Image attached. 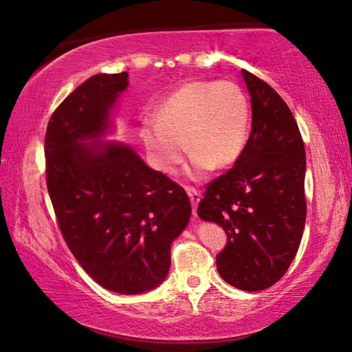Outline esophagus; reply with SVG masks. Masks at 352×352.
I'll use <instances>...</instances> for the list:
<instances>
[{
    "label": "esophagus",
    "mask_w": 352,
    "mask_h": 352,
    "mask_svg": "<svg viewBox=\"0 0 352 352\" xmlns=\"http://www.w3.org/2000/svg\"><path fill=\"white\" fill-rule=\"evenodd\" d=\"M184 189H186V192H188L189 199H190V203H192V210H194V215H195V213H197V204L199 201V192L195 188H192V186H186Z\"/></svg>",
    "instance_id": "1"
}]
</instances>
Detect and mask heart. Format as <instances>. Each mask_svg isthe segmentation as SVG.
Instances as JSON below:
<instances>
[{"mask_svg":"<svg viewBox=\"0 0 352 352\" xmlns=\"http://www.w3.org/2000/svg\"><path fill=\"white\" fill-rule=\"evenodd\" d=\"M249 125V100L236 84L197 80L172 93L158 109V119L144 117L142 139L151 160L168 174L182 164L188 142L194 153L188 175L201 180L213 166L227 168L238 160Z\"/></svg>","mask_w":352,"mask_h":352,"instance_id":"1","label":"heart"}]
</instances>
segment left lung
Here are the masks:
<instances>
[{
  "label": "left lung",
  "mask_w": 352,
  "mask_h": 352,
  "mask_svg": "<svg viewBox=\"0 0 352 352\" xmlns=\"http://www.w3.org/2000/svg\"><path fill=\"white\" fill-rule=\"evenodd\" d=\"M252 98V133L243 154L206 184L198 217L219 224L227 244L219 276L259 292L284 276L305 227V146L292 109L274 89L241 70Z\"/></svg>",
  "instance_id": "obj_1"
}]
</instances>
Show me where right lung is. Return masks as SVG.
Returning a JSON list of instances; mask_svg holds the SVG:
<instances>
[{
  "label": "right lung",
  "mask_w": 352,
  "mask_h": 352,
  "mask_svg": "<svg viewBox=\"0 0 352 352\" xmlns=\"http://www.w3.org/2000/svg\"><path fill=\"white\" fill-rule=\"evenodd\" d=\"M128 73L96 74L54 109L45 133V180L68 249L99 285L122 294L162 284L170 244L190 218L180 184L100 137Z\"/></svg>",
  "instance_id": "1"
}]
</instances>
